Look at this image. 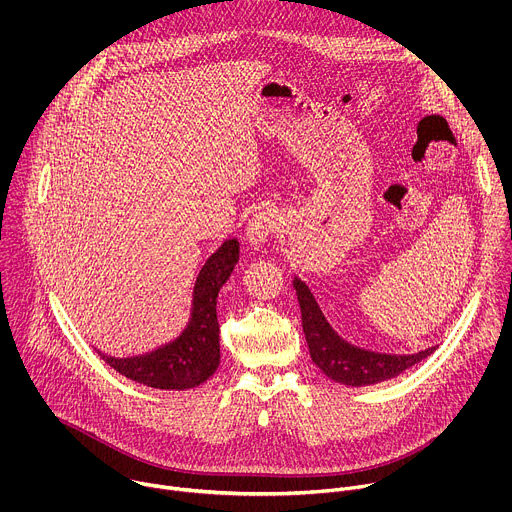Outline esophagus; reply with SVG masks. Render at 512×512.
Wrapping results in <instances>:
<instances>
[{"label": "esophagus", "instance_id": "esophagus-1", "mask_svg": "<svg viewBox=\"0 0 512 512\" xmlns=\"http://www.w3.org/2000/svg\"><path fill=\"white\" fill-rule=\"evenodd\" d=\"M279 221L277 214L271 208H261L251 216V221L247 225V241L251 247H261L265 245L273 233L277 231Z\"/></svg>", "mask_w": 512, "mask_h": 512}]
</instances>
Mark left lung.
I'll list each match as a JSON object with an SVG mask.
<instances>
[{
	"label": "left lung",
	"mask_w": 512,
	"mask_h": 512,
	"mask_svg": "<svg viewBox=\"0 0 512 512\" xmlns=\"http://www.w3.org/2000/svg\"><path fill=\"white\" fill-rule=\"evenodd\" d=\"M294 289L302 310V326L316 367L332 381L346 387H367L389 381L427 358L435 346L413 354H389L354 346L328 322L306 281L294 277Z\"/></svg>",
	"instance_id": "obj_1"
}]
</instances>
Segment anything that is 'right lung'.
Wrapping results in <instances>:
<instances>
[{
	"instance_id": "obj_1",
	"label": "right lung",
	"mask_w": 512,
	"mask_h": 512,
	"mask_svg": "<svg viewBox=\"0 0 512 512\" xmlns=\"http://www.w3.org/2000/svg\"><path fill=\"white\" fill-rule=\"evenodd\" d=\"M237 261V239H227L206 259L194 281L190 318L174 340L145 354L119 358L97 350L99 356L111 369L145 387L186 391L202 385L221 362L216 298L231 277Z\"/></svg>"
}]
</instances>
